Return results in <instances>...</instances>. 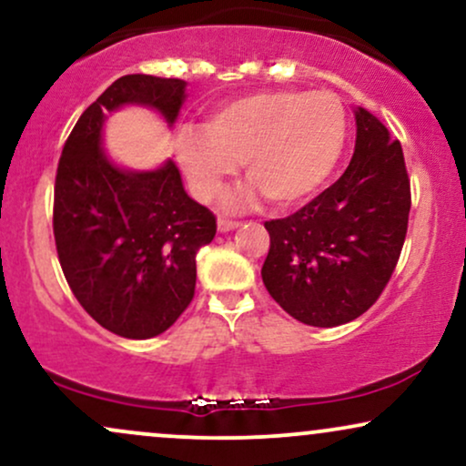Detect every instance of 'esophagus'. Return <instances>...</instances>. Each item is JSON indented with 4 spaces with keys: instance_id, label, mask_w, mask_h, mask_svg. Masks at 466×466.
<instances>
[{
    "instance_id": "esophagus-1",
    "label": "esophagus",
    "mask_w": 466,
    "mask_h": 466,
    "mask_svg": "<svg viewBox=\"0 0 466 466\" xmlns=\"http://www.w3.org/2000/svg\"><path fill=\"white\" fill-rule=\"evenodd\" d=\"M218 232H229V229H234V228H238V221L237 218H228V217H221L218 218Z\"/></svg>"
}]
</instances>
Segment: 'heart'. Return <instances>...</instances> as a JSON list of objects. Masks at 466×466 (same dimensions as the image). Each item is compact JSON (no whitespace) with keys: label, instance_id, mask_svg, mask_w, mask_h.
<instances>
[{"label":"heart","instance_id":"b5f03b06","mask_svg":"<svg viewBox=\"0 0 466 466\" xmlns=\"http://www.w3.org/2000/svg\"><path fill=\"white\" fill-rule=\"evenodd\" d=\"M347 138V112L334 91L273 88L210 112L204 127L177 134V158L195 195L221 198L238 162L273 206L299 204L328 182Z\"/></svg>","mask_w":466,"mask_h":466}]
</instances>
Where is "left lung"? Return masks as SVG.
<instances>
[{
	"instance_id": "8db88e82",
	"label": "left lung",
	"mask_w": 466,
	"mask_h": 466,
	"mask_svg": "<svg viewBox=\"0 0 466 466\" xmlns=\"http://www.w3.org/2000/svg\"><path fill=\"white\" fill-rule=\"evenodd\" d=\"M410 177L400 141L356 110V149L332 187L290 217L265 221L268 295L290 317L334 328L367 312L393 276L410 215Z\"/></svg>"
}]
</instances>
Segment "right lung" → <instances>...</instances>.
Here are the masks:
<instances>
[{"label": "right lung", "mask_w": 466, "mask_h": 466, "mask_svg": "<svg viewBox=\"0 0 466 466\" xmlns=\"http://www.w3.org/2000/svg\"><path fill=\"white\" fill-rule=\"evenodd\" d=\"M184 80L123 76L82 112L66 138L54 187V238L71 293L102 328L123 339L169 329L195 295V256L217 217L190 199L177 167L121 171L102 151L106 116L143 104L173 123Z\"/></svg>", "instance_id": "obj_1"}]
</instances>
